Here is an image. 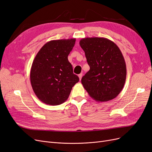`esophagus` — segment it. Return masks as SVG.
<instances>
[{"instance_id": "esophagus-1", "label": "esophagus", "mask_w": 152, "mask_h": 152, "mask_svg": "<svg viewBox=\"0 0 152 152\" xmlns=\"http://www.w3.org/2000/svg\"><path fill=\"white\" fill-rule=\"evenodd\" d=\"M79 79H80V80H81L82 77V73H80V74L79 75Z\"/></svg>"}]
</instances>
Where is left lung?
<instances>
[{
  "instance_id": "1",
  "label": "left lung",
  "mask_w": 152,
  "mask_h": 152,
  "mask_svg": "<svg viewBox=\"0 0 152 152\" xmlns=\"http://www.w3.org/2000/svg\"><path fill=\"white\" fill-rule=\"evenodd\" d=\"M90 70L81 82L91 97L98 102L116 98L126 79V65L120 49L112 40L87 37L80 40Z\"/></svg>"
}]
</instances>
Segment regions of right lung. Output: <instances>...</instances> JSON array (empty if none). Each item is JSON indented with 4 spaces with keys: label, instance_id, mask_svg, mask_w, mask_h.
I'll return each instance as SVG.
<instances>
[{
    "label": "right lung",
    "instance_id": "obj_1",
    "mask_svg": "<svg viewBox=\"0 0 152 152\" xmlns=\"http://www.w3.org/2000/svg\"><path fill=\"white\" fill-rule=\"evenodd\" d=\"M75 40H50L34 58L30 75L31 85L37 97L45 104H62L68 98L73 86L79 81L68 59Z\"/></svg>",
    "mask_w": 152,
    "mask_h": 152
}]
</instances>
